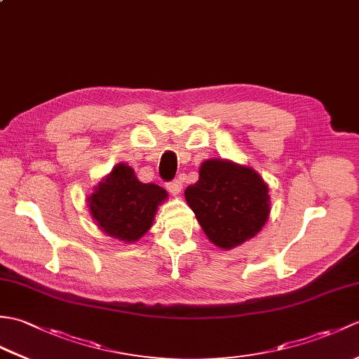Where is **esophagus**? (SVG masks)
<instances>
[{
  "mask_svg": "<svg viewBox=\"0 0 359 359\" xmlns=\"http://www.w3.org/2000/svg\"><path fill=\"white\" fill-rule=\"evenodd\" d=\"M166 188L168 189H170V193L171 194H179L180 191H182V182L180 180H177V179H175V180H172V182H168V184H166Z\"/></svg>",
  "mask_w": 359,
  "mask_h": 359,
  "instance_id": "34e87169",
  "label": "esophagus"
}]
</instances>
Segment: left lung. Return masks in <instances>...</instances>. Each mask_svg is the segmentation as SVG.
<instances>
[{
  "mask_svg": "<svg viewBox=\"0 0 359 359\" xmlns=\"http://www.w3.org/2000/svg\"><path fill=\"white\" fill-rule=\"evenodd\" d=\"M185 199L208 239L225 250L256 236L270 215L269 187L261 175L222 158L202 163Z\"/></svg>",
  "mask_w": 359,
  "mask_h": 359,
  "instance_id": "left-lung-1",
  "label": "left lung"
}]
</instances>
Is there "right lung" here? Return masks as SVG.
<instances>
[{
	"label": "right lung",
	"mask_w": 359,
	"mask_h": 359,
	"mask_svg": "<svg viewBox=\"0 0 359 359\" xmlns=\"http://www.w3.org/2000/svg\"><path fill=\"white\" fill-rule=\"evenodd\" d=\"M166 196L163 188L142 184L133 168L118 163L95 187L88 203L90 215L106 234L125 242H135L149 230L157 207Z\"/></svg>",
	"instance_id": "1"
}]
</instances>
